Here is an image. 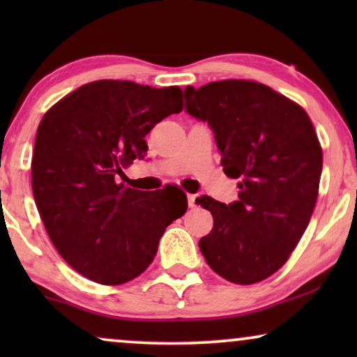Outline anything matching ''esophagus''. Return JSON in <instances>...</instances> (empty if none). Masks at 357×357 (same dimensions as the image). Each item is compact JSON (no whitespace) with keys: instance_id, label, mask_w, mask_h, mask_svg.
<instances>
[{"instance_id":"esophagus-1","label":"esophagus","mask_w":357,"mask_h":357,"mask_svg":"<svg viewBox=\"0 0 357 357\" xmlns=\"http://www.w3.org/2000/svg\"><path fill=\"white\" fill-rule=\"evenodd\" d=\"M187 202L190 208L197 206V195H187Z\"/></svg>"}]
</instances>
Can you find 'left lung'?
I'll use <instances>...</instances> for the list:
<instances>
[{"instance_id":"left-lung-1","label":"left lung","mask_w":357,"mask_h":357,"mask_svg":"<svg viewBox=\"0 0 357 357\" xmlns=\"http://www.w3.org/2000/svg\"><path fill=\"white\" fill-rule=\"evenodd\" d=\"M187 110L211 126L227 177L241 178L238 199L197 203L214 226L199 241L204 260L236 284H253L289 258L314 213L324 155L301 105L255 81L187 86Z\"/></svg>"}]
</instances>
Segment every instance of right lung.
Returning a JSON list of instances; mask_svg holds the SVG:
<instances>
[{"mask_svg": "<svg viewBox=\"0 0 357 357\" xmlns=\"http://www.w3.org/2000/svg\"><path fill=\"white\" fill-rule=\"evenodd\" d=\"M182 89L102 79L58 100L38 125L32 192L53 245L99 284H123L154 260L165 227L187 211L177 188L159 193L119 183L144 159V136L182 112Z\"/></svg>", "mask_w": 357, "mask_h": 357, "instance_id": "add662e5", "label": "right lung"}]
</instances>
